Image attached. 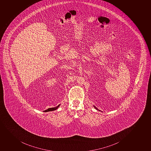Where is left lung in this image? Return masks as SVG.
<instances>
[{
  "instance_id": "obj_1",
  "label": "left lung",
  "mask_w": 151,
  "mask_h": 151,
  "mask_svg": "<svg viewBox=\"0 0 151 151\" xmlns=\"http://www.w3.org/2000/svg\"><path fill=\"white\" fill-rule=\"evenodd\" d=\"M93 107H94V108H95V109H96L97 110H99V111H100V110H99V109H97V108H96V107H95V106H94L93 105ZM101 112H102V111H101Z\"/></svg>"
}]
</instances>
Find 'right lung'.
<instances>
[{
  "label": "right lung",
  "mask_w": 151,
  "mask_h": 151,
  "mask_svg": "<svg viewBox=\"0 0 151 151\" xmlns=\"http://www.w3.org/2000/svg\"><path fill=\"white\" fill-rule=\"evenodd\" d=\"M60 104L59 105H58L57 106L55 107H52V108H48V109L45 110L46 112H49V111H54L57 109L58 108H59V106H60Z\"/></svg>",
  "instance_id": "obj_1"
}]
</instances>
